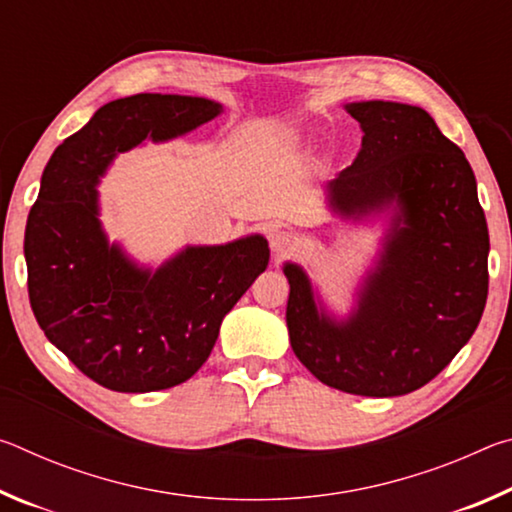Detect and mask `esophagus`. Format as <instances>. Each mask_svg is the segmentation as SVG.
I'll return each instance as SVG.
<instances>
[{"label":"esophagus","mask_w":512,"mask_h":512,"mask_svg":"<svg viewBox=\"0 0 512 512\" xmlns=\"http://www.w3.org/2000/svg\"><path fill=\"white\" fill-rule=\"evenodd\" d=\"M296 246H298V237L289 230H275L271 235V250L275 257H284V255L293 253Z\"/></svg>","instance_id":"esophagus-1"}]
</instances>
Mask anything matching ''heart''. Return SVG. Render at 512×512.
Instances as JSON below:
<instances>
[{
  "label": "heart",
  "instance_id": "b5f03b06",
  "mask_svg": "<svg viewBox=\"0 0 512 512\" xmlns=\"http://www.w3.org/2000/svg\"><path fill=\"white\" fill-rule=\"evenodd\" d=\"M289 140H296V135H289Z\"/></svg>",
  "mask_w": 512,
  "mask_h": 512
}]
</instances>
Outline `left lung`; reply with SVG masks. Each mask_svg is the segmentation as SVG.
<instances>
[{"label": "left lung", "instance_id": "obj_1", "mask_svg": "<svg viewBox=\"0 0 512 512\" xmlns=\"http://www.w3.org/2000/svg\"><path fill=\"white\" fill-rule=\"evenodd\" d=\"M363 137L357 158L325 185L341 219L386 214L375 266L348 316H334L300 264L287 327L302 366L343 393L418 391L470 341L488 298V225L463 151L427 110L397 101L345 103Z\"/></svg>", "mask_w": 512, "mask_h": 512}]
</instances>
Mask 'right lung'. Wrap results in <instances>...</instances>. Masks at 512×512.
<instances>
[{"mask_svg":"<svg viewBox=\"0 0 512 512\" xmlns=\"http://www.w3.org/2000/svg\"><path fill=\"white\" fill-rule=\"evenodd\" d=\"M223 112L185 94H135L101 106L51 155L24 232L33 316L83 375L117 393L187 381L210 357L228 311L268 266V241L185 246L137 264L101 225L97 187L119 153L169 142Z\"/></svg>","mask_w":512,"mask_h":512,"instance_id":"obj_1","label":"right lung"}]
</instances>
